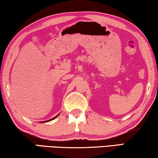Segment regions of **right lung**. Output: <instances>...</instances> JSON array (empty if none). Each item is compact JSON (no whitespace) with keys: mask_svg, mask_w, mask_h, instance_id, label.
Returning a JSON list of instances; mask_svg holds the SVG:
<instances>
[{"mask_svg":"<svg viewBox=\"0 0 158 158\" xmlns=\"http://www.w3.org/2000/svg\"><path fill=\"white\" fill-rule=\"evenodd\" d=\"M58 115H57V116H56V117H55V118H52V119H51V120H48V121H46V122H48V121H51V120H53V119H55V118H56V117H58Z\"/></svg>","mask_w":158,"mask_h":158,"instance_id":"obj_1","label":"right lung"}]
</instances>
